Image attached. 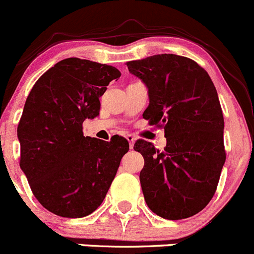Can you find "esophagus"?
<instances>
[{"instance_id":"1","label":"esophagus","mask_w":254,"mask_h":254,"mask_svg":"<svg viewBox=\"0 0 254 254\" xmlns=\"http://www.w3.org/2000/svg\"><path fill=\"white\" fill-rule=\"evenodd\" d=\"M127 140H128V142H129V147H130V149H132V148H133V145H134V137H133V135L132 134H128L127 135Z\"/></svg>"}]
</instances>
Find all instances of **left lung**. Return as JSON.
<instances>
[{
	"mask_svg": "<svg viewBox=\"0 0 254 254\" xmlns=\"http://www.w3.org/2000/svg\"><path fill=\"white\" fill-rule=\"evenodd\" d=\"M127 66L148 87L143 119L164 128L168 140L164 150L144 139L133 147L144 158L139 180L145 202L167 220L196 215L215 195L226 160L225 122L211 77L196 62L175 54Z\"/></svg>",
	"mask_w": 254,
	"mask_h": 254,
	"instance_id": "1",
	"label": "left lung"
}]
</instances>
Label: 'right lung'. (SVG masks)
<instances>
[{"instance_id": "obj_1", "label": "right lung", "mask_w": 254, "mask_h": 254, "mask_svg": "<svg viewBox=\"0 0 254 254\" xmlns=\"http://www.w3.org/2000/svg\"><path fill=\"white\" fill-rule=\"evenodd\" d=\"M120 76L111 65L67 58L32 87L17 128L19 167L48 211L79 218L104 201L129 144L119 134L85 137L82 122L99 115V97Z\"/></svg>"}]
</instances>
